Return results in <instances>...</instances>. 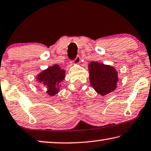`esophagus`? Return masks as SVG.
<instances>
[{
    "label": "esophagus",
    "mask_w": 151,
    "mask_h": 151,
    "mask_svg": "<svg viewBox=\"0 0 151 151\" xmlns=\"http://www.w3.org/2000/svg\"><path fill=\"white\" fill-rule=\"evenodd\" d=\"M80 62H81V58L79 56H76V58L75 59V60L73 61V63L75 64H78L80 63Z\"/></svg>",
    "instance_id": "1"
}]
</instances>
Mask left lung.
<instances>
[{
    "label": "left lung",
    "instance_id": "obj_1",
    "mask_svg": "<svg viewBox=\"0 0 151 151\" xmlns=\"http://www.w3.org/2000/svg\"><path fill=\"white\" fill-rule=\"evenodd\" d=\"M91 85L102 96L113 92L118 81V71L114 67L97 62L88 64Z\"/></svg>",
    "mask_w": 151,
    "mask_h": 151
}]
</instances>
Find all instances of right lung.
Segmentation results:
<instances>
[{"mask_svg":"<svg viewBox=\"0 0 151 151\" xmlns=\"http://www.w3.org/2000/svg\"><path fill=\"white\" fill-rule=\"evenodd\" d=\"M66 71L58 64L50 66L36 76V81L45 86L46 93L50 96L58 94L61 87V82L65 78Z\"/></svg>","mask_w":151,"mask_h":151,"instance_id":"right-lung-1","label":"right lung"}]
</instances>
